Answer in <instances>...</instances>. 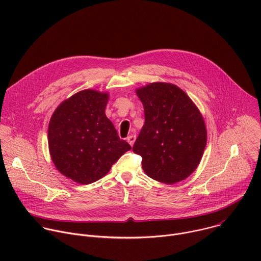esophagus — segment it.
I'll return each instance as SVG.
<instances>
[{"label": "esophagus", "mask_w": 261, "mask_h": 261, "mask_svg": "<svg viewBox=\"0 0 261 261\" xmlns=\"http://www.w3.org/2000/svg\"><path fill=\"white\" fill-rule=\"evenodd\" d=\"M135 139H136V136H135L134 134H131V135H130V136H128V138H127V140H128V142L130 143V145H131V146L134 144Z\"/></svg>", "instance_id": "34e87169"}]
</instances>
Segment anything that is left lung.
Segmentation results:
<instances>
[{
  "label": "left lung",
  "instance_id": "left-lung-1",
  "mask_svg": "<svg viewBox=\"0 0 261 261\" xmlns=\"http://www.w3.org/2000/svg\"><path fill=\"white\" fill-rule=\"evenodd\" d=\"M145 122L133 145L147 176L164 184L187 178L198 166L206 145L199 109L177 86L152 83L136 90Z\"/></svg>",
  "mask_w": 261,
  "mask_h": 261
}]
</instances>
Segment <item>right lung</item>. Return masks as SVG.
Returning a JSON list of instances; mask_svg holds the SVG:
<instances>
[{"label":"right lung","instance_id":"right-lung-1","mask_svg":"<svg viewBox=\"0 0 261 261\" xmlns=\"http://www.w3.org/2000/svg\"><path fill=\"white\" fill-rule=\"evenodd\" d=\"M108 99V93L84 90L63 101L50 118L51 160L73 181L88 185L100 179L131 150L105 115Z\"/></svg>","mask_w":261,"mask_h":261}]
</instances>
